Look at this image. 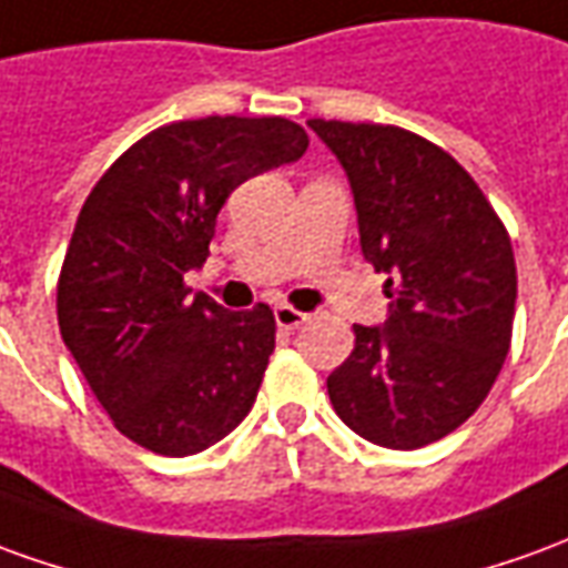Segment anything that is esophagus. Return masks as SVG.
Returning <instances> with one entry per match:
<instances>
[{
  "instance_id": "34e87169",
  "label": "esophagus",
  "mask_w": 568,
  "mask_h": 568,
  "mask_svg": "<svg viewBox=\"0 0 568 568\" xmlns=\"http://www.w3.org/2000/svg\"><path fill=\"white\" fill-rule=\"evenodd\" d=\"M308 321L305 312L293 308V305H275V324L281 329H300Z\"/></svg>"
}]
</instances>
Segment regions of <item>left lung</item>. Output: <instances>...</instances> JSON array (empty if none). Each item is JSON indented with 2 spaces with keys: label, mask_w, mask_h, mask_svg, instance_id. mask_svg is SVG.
I'll return each instance as SVG.
<instances>
[{
  "label": "left lung",
  "mask_w": 568,
  "mask_h": 568,
  "mask_svg": "<svg viewBox=\"0 0 568 568\" xmlns=\"http://www.w3.org/2000/svg\"><path fill=\"white\" fill-rule=\"evenodd\" d=\"M352 183L364 260L388 317L355 324L329 404L369 444L419 449L474 416L505 364L517 265L501 220L462 164L394 124L312 119Z\"/></svg>",
  "instance_id": "left-lung-1"
}]
</instances>
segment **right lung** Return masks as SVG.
Returning <instances> with one entry per match:
<instances>
[{"instance_id":"obj_1","label":"right lung","mask_w":568,"mask_h":568,"mask_svg":"<svg viewBox=\"0 0 568 568\" xmlns=\"http://www.w3.org/2000/svg\"><path fill=\"white\" fill-rule=\"evenodd\" d=\"M281 115L164 124L84 199L58 281V324L112 425L159 456H192L251 413L275 352L268 305L229 312L189 296L216 213L251 176L303 159Z\"/></svg>"}]
</instances>
